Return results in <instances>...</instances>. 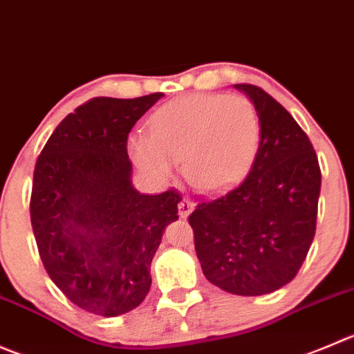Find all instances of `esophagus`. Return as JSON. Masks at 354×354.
Returning <instances> with one entry per match:
<instances>
[{"instance_id":"esophagus-1","label":"esophagus","mask_w":354,"mask_h":354,"mask_svg":"<svg viewBox=\"0 0 354 354\" xmlns=\"http://www.w3.org/2000/svg\"><path fill=\"white\" fill-rule=\"evenodd\" d=\"M192 209H194V202H192L188 197L181 198L180 204H178V211H180L181 218H187V216L190 214Z\"/></svg>"}]
</instances>
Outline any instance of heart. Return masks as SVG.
<instances>
[{
    "label": "heart",
    "instance_id": "heart-1",
    "mask_svg": "<svg viewBox=\"0 0 354 354\" xmlns=\"http://www.w3.org/2000/svg\"><path fill=\"white\" fill-rule=\"evenodd\" d=\"M261 121L247 98L190 95L160 107L150 133H135L129 152L145 173L166 180L174 160L198 192L216 194L239 183L256 159Z\"/></svg>",
    "mask_w": 354,
    "mask_h": 354
}]
</instances>
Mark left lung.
Returning a JSON list of instances; mask_svg holds the SVG:
<instances>
[{"label": "left lung", "instance_id": "8db88e82", "mask_svg": "<svg viewBox=\"0 0 354 354\" xmlns=\"http://www.w3.org/2000/svg\"><path fill=\"white\" fill-rule=\"evenodd\" d=\"M254 102L261 142L250 173L188 216L205 279L236 296H263L299 273L317 232L322 171L296 119L259 86L235 84Z\"/></svg>", "mask_w": 354, "mask_h": 354}]
</instances>
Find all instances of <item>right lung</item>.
I'll use <instances>...</instances> for the list:
<instances>
[{
    "mask_svg": "<svg viewBox=\"0 0 354 354\" xmlns=\"http://www.w3.org/2000/svg\"><path fill=\"white\" fill-rule=\"evenodd\" d=\"M97 97L79 105L36 160L30 225L44 270L68 301L119 317L143 303L150 263L181 195L133 188L128 136L162 97Z\"/></svg>",
    "mask_w": 354,
    "mask_h": 354,
    "instance_id": "obj_1",
    "label": "right lung"
}]
</instances>
